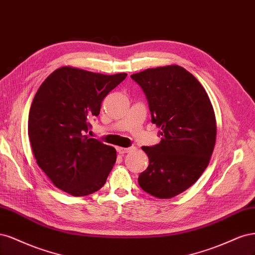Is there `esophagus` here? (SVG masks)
I'll list each match as a JSON object with an SVG mask.
<instances>
[{
  "instance_id": "esophagus-1",
  "label": "esophagus",
  "mask_w": 255,
  "mask_h": 255,
  "mask_svg": "<svg viewBox=\"0 0 255 255\" xmlns=\"http://www.w3.org/2000/svg\"><path fill=\"white\" fill-rule=\"evenodd\" d=\"M134 149H135V147H133V146L132 147H118V151L122 154L130 152V151H132Z\"/></svg>"
}]
</instances>
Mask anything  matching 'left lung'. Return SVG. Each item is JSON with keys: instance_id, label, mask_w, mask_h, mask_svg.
Listing matches in <instances>:
<instances>
[{"instance_id": "1", "label": "left lung", "mask_w": 255, "mask_h": 255, "mask_svg": "<svg viewBox=\"0 0 255 255\" xmlns=\"http://www.w3.org/2000/svg\"><path fill=\"white\" fill-rule=\"evenodd\" d=\"M142 88L161 142L143 146L149 165L138 176L143 191L172 198L208 167L216 142V119L208 93L182 67L172 64L131 75Z\"/></svg>"}]
</instances>
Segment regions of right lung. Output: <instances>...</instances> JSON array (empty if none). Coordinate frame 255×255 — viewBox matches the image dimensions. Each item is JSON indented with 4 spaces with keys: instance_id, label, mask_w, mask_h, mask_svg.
I'll list each match as a JSON object with an SVG mask.
<instances>
[{
    "instance_id": "right-lung-1",
    "label": "right lung",
    "mask_w": 255,
    "mask_h": 255,
    "mask_svg": "<svg viewBox=\"0 0 255 255\" xmlns=\"http://www.w3.org/2000/svg\"><path fill=\"white\" fill-rule=\"evenodd\" d=\"M126 76L62 67L38 89L29 110L28 137L38 166L59 190L87 196L106 183L117 150L86 132L104 98Z\"/></svg>"
}]
</instances>
